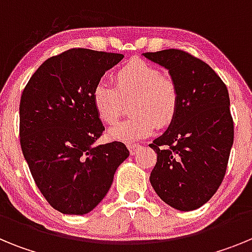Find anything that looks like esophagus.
<instances>
[{
	"instance_id": "esophagus-1",
	"label": "esophagus",
	"mask_w": 252,
	"mask_h": 252,
	"mask_svg": "<svg viewBox=\"0 0 252 252\" xmlns=\"http://www.w3.org/2000/svg\"><path fill=\"white\" fill-rule=\"evenodd\" d=\"M127 148H128V150H130L131 155H135V154H136L137 151H139L140 149H141V146L137 145V144H128Z\"/></svg>"
}]
</instances>
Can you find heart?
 I'll use <instances>...</instances> for the list:
<instances>
[{
	"label": "heart",
	"instance_id": "heart-1",
	"mask_svg": "<svg viewBox=\"0 0 252 252\" xmlns=\"http://www.w3.org/2000/svg\"><path fill=\"white\" fill-rule=\"evenodd\" d=\"M112 79L113 86L101 81L92 91L93 107L107 125L116 124L124 101L132 99L128 107L132 116L111 130L112 139L136 141L151 135L157 125L165 127L174 120L179 107V91L155 65L132 59L120 66Z\"/></svg>",
	"mask_w": 252,
	"mask_h": 252
}]
</instances>
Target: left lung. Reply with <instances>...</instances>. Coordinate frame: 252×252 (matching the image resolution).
<instances>
[{"mask_svg":"<svg viewBox=\"0 0 252 252\" xmlns=\"http://www.w3.org/2000/svg\"><path fill=\"white\" fill-rule=\"evenodd\" d=\"M142 55L168 69L179 91L174 120L150 144L158 155L150 183L166 204L193 211L213 197L226 174L233 144L228 91L208 64L186 51Z\"/></svg>","mask_w":252,"mask_h":252,"instance_id":"obj_1","label":"left lung"}]
</instances>
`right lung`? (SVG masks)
Here are the masks:
<instances>
[{"label": "right lung", "instance_id": "1", "mask_svg": "<svg viewBox=\"0 0 252 252\" xmlns=\"http://www.w3.org/2000/svg\"><path fill=\"white\" fill-rule=\"evenodd\" d=\"M122 54L70 49L31 75L20 101V144L37 188L64 215H86L110 190L130 155L125 144L95 146L104 126L92 91Z\"/></svg>", "mask_w": 252, "mask_h": 252}]
</instances>
